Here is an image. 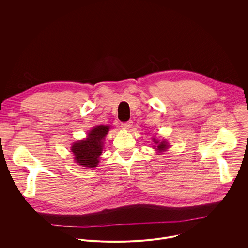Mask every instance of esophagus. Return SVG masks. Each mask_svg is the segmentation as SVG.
Masks as SVG:
<instances>
[{"mask_svg":"<svg viewBox=\"0 0 248 248\" xmlns=\"http://www.w3.org/2000/svg\"><path fill=\"white\" fill-rule=\"evenodd\" d=\"M121 126L124 128V129H129L131 126H132V121H128V122H125V123H122Z\"/></svg>","mask_w":248,"mask_h":248,"instance_id":"34e87169","label":"esophagus"}]
</instances>
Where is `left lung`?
Wrapping results in <instances>:
<instances>
[{"label": "left lung", "instance_id": "left-lung-1", "mask_svg": "<svg viewBox=\"0 0 248 248\" xmlns=\"http://www.w3.org/2000/svg\"><path fill=\"white\" fill-rule=\"evenodd\" d=\"M153 142L156 144L155 149L158 150L159 152H163V151H166L168 148H169V143L167 142L166 140H163V141H160L156 138H153Z\"/></svg>", "mask_w": 248, "mask_h": 248}]
</instances>
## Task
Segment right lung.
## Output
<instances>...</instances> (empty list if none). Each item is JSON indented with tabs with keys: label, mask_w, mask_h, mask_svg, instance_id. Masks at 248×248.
I'll use <instances>...</instances> for the list:
<instances>
[{
	"label": "right lung",
	"mask_w": 248,
	"mask_h": 248,
	"mask_svg": "<svg viewBox=\"0 0 248 248\" xmlns=\"http://www.w3.org/2000/svg\"><path fill=\"white\" fill-rule=\"evenodd\" d=\"M110 126L98 125L93 127L85 139L75 142L70 147L75 161L81 167L95 168L103 150V140L109 132Z\"/></svg>",
	"instance_id": "add662e5"
}]
</instances>
